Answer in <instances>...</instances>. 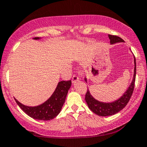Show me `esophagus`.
Returning a JSON list of instances; mask_svg holds the SVG:
<instances>
[{
    "mask_svg": "<svg viewBox=\"0 0 147 147\" xmlns=\"http://www.w3.org/2000/svg\"><path fill=\"white\" fill-rule=\"evenodd\" d=\"M78 80H79V77H78V76L73 75V77H72V84H75L76 81H77Z\"/></svg>",
    "mask_w": 147,
    "mask_h": 147,
    "instance_id": "obj_1",
    "label": "esophagus"
}]
</instances>
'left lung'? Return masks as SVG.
<instances>
[{"instance_id": "1", "label": "left lung", "mask_w": 147, "mask_h": 147, "mask_svg": "<svg viewBox=\"0 0 147 147\" xmlns=\"http://www.w3.org/2000/svg\"><path fill=\"white\" fill-rule=\"evenodd\" d=\"M109 40H110L111 45L118 43V42H123L124 40L120 38V37L116 36V35H108ZM136 58L134 57V72L133 80L129 85V87L127 90L126 92L123 94V96L120 97L118 100L111 102H104L98 101L95 99L94 97L92 96L89 90L88 89L87 92L86 94V97L85 99L87 102V105L91 111L98 116H112L116 113L119 112L127 105L129 100H130L131 96L133 94L134 86H135V81H136ZM85 81L87 82V79H85Z\"/></svg>"}]
</instances>
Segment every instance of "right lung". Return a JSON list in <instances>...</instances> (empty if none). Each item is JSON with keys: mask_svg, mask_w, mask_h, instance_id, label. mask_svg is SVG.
Returning a JSON list of instances; mask_svg holds the SVG:
<instances>
[{"mask_svg": "<svg viewBox=\"0 0 147 147\" xmlns=\"http://www.w3.org/2000/svg\"><path fill=\"white\" fill-rule=\"evenodd\" d=\"M33 39L40 40V38H34ZM70 86V80L59 81L50 98L41 105L34 107L24 105L15 98L14 99L23 112H25L30 117L40 121H50L55 118L61 112Z\"/></svg>", "mask_w": 147, "mask_h": 147, "instance_id": "1", "label": "right lung"}]
</instances>
